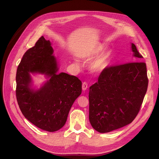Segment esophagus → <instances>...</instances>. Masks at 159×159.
<instances>
[{"mask_svg": "<svg viewBox=\"0 0 159 159\" xmlns=\"http://www.w3.org/2000/svg\"><path fill=\"white\" fill-rule=\"evenodd\" d=\"M88 85L87 82H85V81H84V82H83V84H82V89L84 91H85L86 89H87V88H88Z\"/></svg>", "mask_w": 159, "mask_h": 159, "instance_id": "obj_1", "label": "esophagus"}]
</instances>
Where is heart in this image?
Instances as JSON below:
<instances>
[{
	"mask_svg": "<svg viewBox=\"0 0 159 159\" xmlns=\"http://www.w3.org/2000/svg\"><path fill=\"white\" fill-rule=\"evenodd\" d=\"M103 49V46L99 45L95 47L94 48L91 50L84 54H81L80 56L84 59L92 58L96 55L102 52ZM110 57V52L109 51H103L100 54L93 59L90 63V69L93 72H101L103 71L108 65Z\"/></svg>",
	"mask_w": 159,
	"mask_h": 159,
	"instance_id": "1",
	"label": "heart"
}]
</instances>
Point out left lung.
<instances>
[{
	"instance_id": "obj_1",
	"label": "left lung",
	"mask_w": 159,
	"mask_h": 159,
	"mask_svg": "<svg viewBox=\"0 0 159 159\" xmlns=\"http://www.w3.org/2000/svg\"><path fill=\"white\" fill-rule=\"evenodd\" d=\"M134 60L143 56L131 44ZM145 62L131 61L105 68L89 88V119L93 128L108 133L131 123L140 111L148 88Z\"/></svg>"
}]
</instances>
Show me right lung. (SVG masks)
<instances>
[{
	"instance_id": "1",
	"label": "right lung",
	"mask_w": 159,
	"mask_h": 159,
	"mask_svg": "<svg viewBox=\"0 0 159 159\" xmlns=\"http://www.w3.org/2000/svg\"><path fill=\"white\" fill-rule=\"evenodd\" d=\"M50 42L42 36L28 49L19 64L16 96L22 113L37 127L54 132L63 127L75 100L81 93V81L74 75L57 73ZM31 73H44L50 79L40 89L30 88Z\"/></svg>"
}]
</instances>
